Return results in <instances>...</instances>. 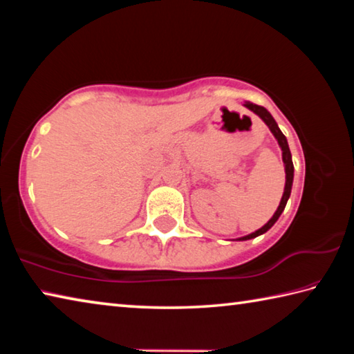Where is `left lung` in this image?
<instances>
[{"mask_svg": "<svg viewBox=\"0 0 354 354\" xmlns=\"http://www.w3.org/2000/svg\"><path fill=\"white\" fill-rule=\"evenodd\" d=\"M245 106L248 107V109H251L253 111L254 113H257V115H259L263 122H266V124L268 128H270V131L273 133V136L277 137V140H278V143H279V147H281V149H283V160H284V165H286V187H284V194H283V198H281V203H279V206H278V209H277V212L273 214V217L268 220V223H266L263 225L261 230H257L256 232H253V234H248V236H245V237H241L239 239V241H248V239H253V237H257V236H261V234H263V232H267L268 230H270V227L277 223V220L279 218V215L283 214V211H284V207H286V205H287V200H289V196H290V190H292V181H293V164H292V154H290V149H289V145H287V139H286V136L281 133V129L278 128V124H277V122H274L273 120V117L270 115V112H268L266 107H262V106H257V104H253V103H245Z\"/></svg>", "mask_w": 354, "mask_h": 354, "instance_id": "8db88e82", "label": "left lung"}]
</instances>
